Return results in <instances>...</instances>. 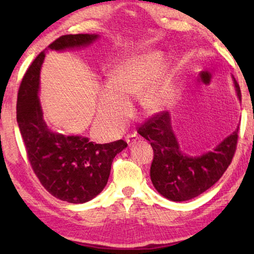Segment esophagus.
Segmentation results:
<instances>
[{"label": "esophagus", "instance_id": "34e87169", "mask_svg": "<svg viewBox=\"0 0 254 254\" xmlns=\"http://www.w3.org/2000/svg\"><path fill=\"white\" fill-rule=\"evenodd\" d=\"M137 140H139V136H137V134H135V133H131V134H127L126 136V141L128 145L134 144Z\"/></svg>", "mask_w": 254, "mask_h": 254}]
</instances>
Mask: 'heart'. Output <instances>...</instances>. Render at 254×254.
Masks as SVG:
<instances>
[{
    "mask_svg": "<svg viewBox=\"0 0 254 254\" xmlns=\"http://www.w3.org/2000/svg\"><path fill=\"white\" fill-rule=\"evenodd\" d=\"M162 56L150 53L128 57L110 71L109 84L98 92L97 118L106 130L115 131L126 124L131 114V98L140 96L148 113H157L173 100V72L158 69Z\"/></svg>",
    "mask_w": 254,
    "mask_h": 254,
    "instance_id": "heart-1",
    "label": "heart"
}]
</instances>
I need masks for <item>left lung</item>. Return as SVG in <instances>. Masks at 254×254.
<instances>
[{"label":"left lung","mask_w":254,"mask_h":254,"mask_svg":"<svg viewBox=\"0 0 254 254\" xmlns=\"http://www.w3.org/2000/svg\"><path fill=\"white\" fill-rule=\"evenodd\" d=\"M238 96L241 89L234 79ZM153 149L150 176L154 188L166 198L184 201L207 190L231 165L238 145L239 128L217 145L214 151L201 157L185 156L171 130L168 112H158L137 128Z\"/></svg>","instance_id":"left-lung-1"}]
</instances>
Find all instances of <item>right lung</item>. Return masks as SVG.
Wrapping results in <instances>:
<instances>
[{
    "instance_id": "obj_1",
    "label": "right lung",
    "mask_w": 254,
    "mask_h": 254,
    "mask_svg": "<svg viewBox=\"0 0 254 254\" xmlns=\"http://www.w3.org/2000/svg\"><path fill=\"white\" fill-rule=\"evenodd\" d=\"M97 34H65L48 46L64 50L87 46ZM46 51L37 56L25 71L16 101V121L33 173L56 198L72 204L86 203L107 184L114 157L127 148L123 140L97 144L87 137L66 136L47 127L40 106V68Z\"/></svg>"
}]
</instances>
